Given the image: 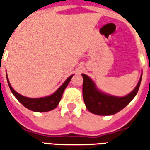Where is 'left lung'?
<instances>
[{
  "instance_id": "8db88e82",
  "label": "left lung",
  "mask_w": 150,
  "mask_h": 150,
  "mask_svg": "<svg viewBox=\"0 0 150 150\" xmlns=\"http://www.w3.org/2000/svg\"><path fill=\"white\" fill-rule=\"evenodd\" d=\"M82 76L83 78V95L86 108L89 112L98 115H112L122 110L135 97L142 79L141 76L136 88L129 94L118 98L101 93L96 88L95 84L87 75L82 74Z\"/></svg>"
}]
</instances>
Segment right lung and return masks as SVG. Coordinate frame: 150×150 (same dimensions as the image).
<instances>
[{
    "label": "right lung",
    "instance_id": "right-lung-1",
    "mask_svg": "<svg viewBox=\"0 0 150 150\" xmlns=\"http://www.w3.org/2000/svg\"><path fill=\"white\" fill-rule=\"evenodd\" d=\"M72 76H70L67 78L65 81V83L62 84L52 95L45 97V98H26V97H24V96L17 93L11 88V84L9 83L7 76H6V78H7L9 88L11 91V93L14 94L16 99L19 101L23 106L26 107V108H28L32 111H34V112H47V111H51V110L54 109L58 105L61 98H62V93H63L67 86L69 83V82L71 81Z\"/></svg>",
    "mask_w": 150,
    "mask_h": 150
}]
</instances>
